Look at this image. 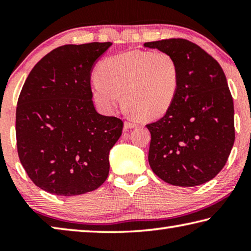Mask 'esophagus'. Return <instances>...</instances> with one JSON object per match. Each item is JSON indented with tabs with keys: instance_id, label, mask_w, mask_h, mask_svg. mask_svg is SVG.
<instances>
[{
	"instance_id": "34e87169",
	"label": "esophagus",
	"mask_w": 251,
	"mask_h": 251,
	"mask_svg": "<svg viewBox=\"0 0 251 251\" xmlns=\"http://www.w3.org/2000/svg\"><path fill=\"white\" fill-rule=\"evenodd\" d=\"M136 126H137V124H136V123H135L134 121H131V120H127V121L125 122V124H124L125 129L134 128V127H136Z\"/></svg>"
}]
</instances>
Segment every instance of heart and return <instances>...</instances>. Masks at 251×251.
<instances>
[{"mask_svg": "<svg viewBox=\"0 0 251 251\" xmlns=\"http://www.w3.org/2000/svg\"><path fill=\"white\" fill-rule=\"evenodd\" d=\"M92 83L100 107L112 113L122 103L146 120L166 114L179 92L180 71L176 58L164 50H128L107 57Z\"/></svg>", "mask_w": 251, "mask_h": 251, "instance_id": "1", "label": "heart"}]
</instances>
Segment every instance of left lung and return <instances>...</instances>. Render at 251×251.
<instances>
[{"instance_id":"8db88e82","label":"left lung","mask_w":251,"mask_h":251,"mask_svg":"<svg viewBox=\"0 0 251 251\" xmlns=\"http://www.w3.org/2000/svg\"><path fill=\"white\" fill-rule=\"evenodd\" d=\"M144 46L172 54L180 71L179 92L171 109L147 124L148 161L161 180L194 187L222 171L235 142L233 100L219 63L184 39L147 42Z\"/></svg>"}]
</instances>
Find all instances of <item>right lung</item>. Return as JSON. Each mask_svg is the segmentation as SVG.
<instances>
[{
    "label": "right lung",
    "mask_w": 251,
    "mask_h": 251,
    "mask_svg": "<svg viewBox=\"0 0 251 251\" xmlns=\"http://www.w3.org/2000/svg\"><path fill=\"white\" fill-rule=\"evenodd\" d=\"M110 42L63 45L33 67L16 107V146L34 184L57 196L86 194L109 173L124 123L96 112L92 67Z\"/></svg>",
    "instance_id": "1"
}]
</instances>
